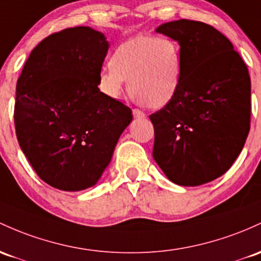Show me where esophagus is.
I'll use <instances>...</instances> for the list:
<instances>
[{"label":"esophagus","mask_w":261,"mask_h":261,"mask_svg":"<svg viewBox=\"0 0 261 261\" xmlns=\"http://www.w3.org/2000/svg\"><path fill=\"white\" fill-rule=\"evenodd\" d=\"M133 114H134V117H136V119H144V117L146 116V114L144 113V111L140 110V109H134Z\"/></svg>","instance_id":"esophagus-1"}]
</instances>
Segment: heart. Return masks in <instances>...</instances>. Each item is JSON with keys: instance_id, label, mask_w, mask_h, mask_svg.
Instances as JSON below:
<instances>
[{"instance_id": "obj_1", "label": "heart", "mask_w": 261, "mask_h": 261, "mask_svg": "<svg viewBox=\"0 0 261 261\" xmlns=\"http://www.w3.org/2000/svg\"><path fill=\"white\" fill-rule=\"evenodd\" d=\"M181 48L167 37L136 36L119 45L110 67L100 73V89L119 99L128 80V91L146 108L161 109L176 98L181 85Z\"/></svg>"}]
</instances>
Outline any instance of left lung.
<instances>
[{
	"label": "left lung",
	"instance_id": "1",
	"mask_svg": "<svg viewBox=\"0 0 261 261\" xmlns=\"http://www.w3.org/2000/svg\"><path fill=\"white\" fill-rule=\"evenodd\" d=\"M178 42L181 85L176 98L150 115L153 159L170 181L200 186L224 174L250 130V76L224 34L198 21L156 28Z\"/></svg>",
	"mask_w": 261,
	"mask_h": 261
}]
</instances>
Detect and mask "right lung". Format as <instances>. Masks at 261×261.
I'll list each match as a JSON object with an SVG mask.
<instances>
[{"mask_svg":"<svg viewBox=\"0 0 261 261\" xmlns=\"http://www.w3.org/2000/svg\"><path fill=\"white\" fill-rule=\"evenodd\" d=\"M109 42L90 27L48 36L17 80L14 126L39 178L75 192L93 187L111 161L133 111L100 91Z\"/></svg>","mask_w":261,"mask_h":261,"instance_id":"right-lung-1","label":"right lung"}]
</instances>
